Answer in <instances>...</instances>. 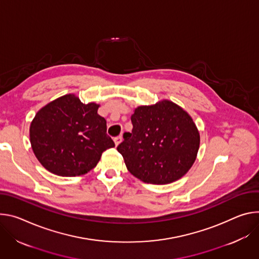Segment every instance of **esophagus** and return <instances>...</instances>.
Returning <instances> with one entry per match:
<instances>
[{"instance_id":"esophagus-1","label":"esophagus","mask_w":259,"mask_h":259,"mask_svg":"<svg viewBox=\"0 0 259 259\" xmlns=\"http://www.w3.org/2000/svg\"><path fill=\"white\" fill-rule=\"evenodd\" d=\"M121 141H122V136H118V137H116L114 139V142H115V145L116 146H118L120 143H121Z\"/></svg>"}]
</instances>
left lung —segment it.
<instances>
[{"mask_svg":"<svg viewBox=\"0 0 259 259\" xmlns=\"http://www.w3.org/2000/svg\"><path fill=\"white\" fill-rule=\"evenodd\" d=\"M133 131L117 147L130 173L150 184H167L183 177L199 148V133L190 115L163 100L140 106L132 115Z\"/></svg>","mask_w":259,"mask_h":259,"instance_id":"left-lung-1","label":"left lung"}]
</instances>
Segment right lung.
Wrapping results in <instances>:
<instances>
[{
  "label": "right lung",
  "instance_id": "right-lung-1",
  "mask_svg": "<svg viewBox=\"0 0 259 259\" xmlns=\"http://www.w3.org/2000/svg\"><path fill=\"white\" fill-rule=\"evenodd\" d=\"M100 105L83 104L66 95L40 109L30 126L32 149L50 173L63 177L84 175L99 162L102 153L115 146L107 135Z\"/></svg>",
  "mask_w": 259,
  "mask_h": 259
}]
</instances>
